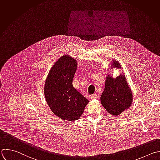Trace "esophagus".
Returning <instances> with one entry per match:
<instances>
[{
    "instance_id": "obj_1",
    "label": "esophagus",
    "mask_w": 160,
    "mask_h": 160,
    "mask_svg": "<svg viewBox=\"0 0 160 160\" xmlns=\"http://www.w3.org/2000/svg\"><path fill=\"white\" fill-rule=\"evenodd\" d=\"M90 97V98H91V99H94V98H97V97H98V95L95 93V94H92V95H91Z\"/></svg>"
}]
</instances>
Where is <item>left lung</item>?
<instances>
[{
  "instance_id": "left-lung-1",
  "label": "left lung",
  "mask_w": 160,
  "mask_h": 160,
  "mask_svg": "<svg viewBox=\"0 0 160 160\" xmlns=\"http://www.w3.org/2000/svg\"><path fill=\"white\" fill-rule=\"evenodd\" d=\"M113 66L120 68L119 62L116 60L113 62ZM100 102L106 111L113 116H119L130 107L132 93L124 75H121L115 78L109 75L106 77Z\"/></svg>"
}]
</instances>
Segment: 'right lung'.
Masks as SVG:
<instances>
[{
    "label": "right lung",
    "mask_w": 160,
    "mask_h": 160,
    "mask_svg": "<svg viewBox=\"0 0 160 160\" xmlns=\"http://www.w3.org/2000/svg\"><path fill=\"white\" fill-rule=\"evenodd\" d=\"M77 68L75 59L62 56L50 70L44 84V95L49 107L63 120L78 119L88 103L72 85Z\"/></svg>",
    "instance_id": "right-lung-1"
}]
</instances>
